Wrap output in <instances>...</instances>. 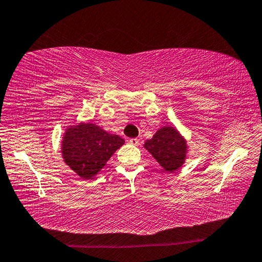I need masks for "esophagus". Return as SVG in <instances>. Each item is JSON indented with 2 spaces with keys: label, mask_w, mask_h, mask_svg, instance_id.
<instances>
[{
  "label": "esophagus",
  "mask_w": 262,
  "mask_h": 262,
  "mask_svg": "<svg viewBox=\"0 0 262 262\" xmlns=\"http://www.w3.org/2000/svg\"><path fill=\"white\" fill-rule=\"evenodd\" d=\"M129 143L133 145H139L140 144V140L137 137H134V139H129Z\"/></svg>",
  "instance_id": "34e87169"
}]
</instances>
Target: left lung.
<instances>
[{"instance_id":"obj_1","label":"left lung","mask_w":262,"mask_h":262,"mask_svg":"<svg viewBox=\"0 0 262 262\" xmlns=\"http://www.w3.org/2000/svg\"><path fill=\"white\" fill-rule=\"evenodd\" d=\"M144 148L152 155L164 170L173 172L183 166L187 155V143L173 127H163L156 132Z\"/></svg>"}]
</instances>
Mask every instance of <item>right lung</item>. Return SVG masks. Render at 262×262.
Returning a JSON list of instances; mask_svg holds the SVG:
<instances>
[{"mask_svg": "<svg viewBox=\"0 0 262 262\" xmlns=\"http://www.w3.org/2000/svg\"><path fill=\"white\" fill-rule=\"evenodd\" d=\"M125 140L96 126L79 123L66 130L62 140V158L83 179H92L107 163Z\"/></svg>", "mask_w": 262, "mask_h": 262, "instance_id": "right-lung-1", "label": "right lung"}]
</instances>
